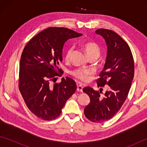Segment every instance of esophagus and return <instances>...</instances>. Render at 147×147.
I'll return each mask as SVG.
<instances>
[{
  "mask_svg": "<svg viewBox=\"0 0 147 147\" xmlns=\"http://www.w3.org/2000/svg\"><path fill=\"white\" fill-rule=\"evenodd\" d=\"M83 87L80 85V84H77V91L80 92H83Z\"/></svg>",
  "mask_w": 147,
  "mask_h": 147,
  "instance_id": "obj_1",
  "label": "esophagus"
}]
</instances>
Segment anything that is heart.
Returning <instances> with one entry per match:
<instances>
[{
	"label": "heart",
	"mask_w": 147,
	"mask_h": 147,
	"mask_svg": "<svg viewBox=\"0 0 147 147\" xmlns=\"http://www.w3.org/2000/svg\"><path fill=\"white\" fill-rule=\"evenodd\" d=\"M83 48L85 50L87 55L89 58L90 57H96L97 58L100 54V49L97 43L94 42L88 41L86 42L83 44ZM73 47H69L65 52V59L66 61H69L70 59L71 55L73 52ZM90 70L87 69L83 68H77L71 71L70 74L74 78H75L80 82L85 83L88 80V76L90 74Z\"/></svg>",
	"instance_id": "heart-1"
}]
</instances>
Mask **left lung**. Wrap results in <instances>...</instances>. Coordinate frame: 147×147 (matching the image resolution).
Returning <instances> with one entry per match:
<instances>
[{
    "mask_svg": "<svg viewBox=\"0 0 147 147\" xmlns=\"http://www.w3.org/2000/svg\"><path fill=\"white\" fill-rule=\"evenodd\" d=\"M95 32L105 38L108 49L104 67L96 83L98 88L105 85L109 88L104 94L102 88L100 92L88 86L83 88V92L90 98L84 114L93 123H103L116 114L125 102L134 78L135 65L128 44L117 33L104 28Z\"/></svg>",
    "mask_w": 147,
    "mask_h": 147,
    "instance_id": "1",
    "label": "left lung"
}]
</instances>
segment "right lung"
<instances>
[{"instance_id":"add662e5","label":"right lung","mask_w":147,"mask_h":147,"mask_svg":"<svg viewBox=\"0 0 147 147\" xmlns=\"http://www.w3.org/2000/svg\"><path fill=\"white\" fill-rule=\"evenodd\" d=\"M63 27H49L33 36L24 47L20 59L19 89L30 111L45 121L53 120L61 113L76 85L70 78L60 83H51L62 76L57 65L62 61V48L68 39L82 36Z\"/></svg>"}]
</instances>
